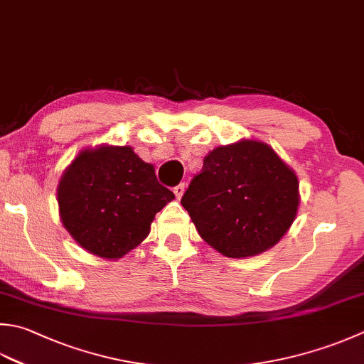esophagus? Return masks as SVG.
Instances as JSON below:
<instances>
[{"mask_svg":"<svg viewBox=\"0 0 364 364\" xmlns=\"http://www.w3.org/2000/svg\"><path fill=\"white\" fill-rule=\"evenodd\" d=\"M173 192H175L176 198H181L183 194H184V183H180V184H178V186H175Z\"/></svg>","mask_w":364,"mask_h":364,"instance_id":"34e87169","label":"esophagus"}]
</instances>
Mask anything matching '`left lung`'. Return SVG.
Instances as JSON below:
<instances>
[{
  "label": "left lung",
  "instance_id": "8db88e82",
  "mask_svg": "<svg viewBox=\"0 0 364 364\" xmlns=\"http://www.w3.org/2000/svg\"><path fill=\"white\" fill-rule=\"evenodd\" d=\"M298 178L272 146L240 140L218 146L184 192L198 235L225 257H252L273 247L295 220Z\"/></svg>",
  "mask_w": 364,
  "mask_h": 364
}]
</instances>
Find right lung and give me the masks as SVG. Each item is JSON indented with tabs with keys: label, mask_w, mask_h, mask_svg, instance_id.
Listing matches in <instances>:
<instances>
[{
	"label": "right lung",
	"mask_w": 364,
	"mask_h": 364,
	"mask_svg": "<svg viewBox=\"0 0 364 364\" xmlns=\"http://www.w3.org/2000/svg\"><path fill=\"white\" fill-rule=\"evenodd\" d=\"M173 198L131 146L83 149L58 184L63 225L83 249L110 260L139 246Z\"/></svg>",
	"instance_id": "1"
}]
</instances>
